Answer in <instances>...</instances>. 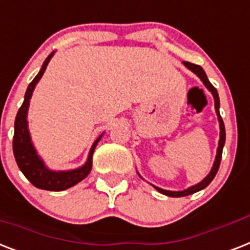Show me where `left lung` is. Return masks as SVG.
Instances as JSON below:
<instances>
[{
	"instance_id": "1",
	"label": "left lung",
	"mask_w": 250,
	"mask_h": 250,
	"mask_svg": "<svg viewBox=\"0 0 250 250\" xmlns=\"http://www.w3.org/2000/svg\"><path fill=\"white\" fill-rule=\"evenodd\" d=\"M184 64L188 66L190 70L195 73L196 76L199 78L202 79L203 83L206 84V87L210 92L213 93V97H214V106H216V113L218 115V121H220V128H221V136H220V143H218V149H217V157H216V162L213 164V168L210 173L207 176L202 182H199L198 185L195 186H191V188H188V190H184V191H168V190H163V188H155L159 192L164 194V195H168V196H176V198H180V196H186V195H190V194H194L196 191H200L203 190L204 188H207L208 185L212 182V180L216 176L217 171H218V168H220V164H221V158H222V150H224V145H225V139H226V132H225V125H224V121L221 118L220 115V97H218V92H217L216 87L213 86L212 83L209 82V79L207 78V74L206 72L203 70V68L200 65H196V64H192V62H184Z\"/></svg>"
}]
</instances>
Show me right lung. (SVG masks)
<instances>
[{
  "label": "right lung",
  "mask_w": 250,
  "mask_h": 250,
  "mask_svg": "<svg viewBox=\"0 0 250 250\" xmlns=\"http://www.w3.org/2000/svg\"><path fill=\"white\" fill-rule=\"evenodd\" d=\"M54 52L48 55L47 59L44 60L43 65L41 68L36 78L29 83L28 90L24 96V103L20 106L18 114L15 118V132H14L13 139V150L14 157H15L18 167L23 174L30 181V184L42 190H48V191H62L68 188H72L79 181H82L83 178L86 177L87 174L90 173L91 168H92V154L95 150L97 141L100 137L95 141L92 145V149L88 155V160L83 167L74 169V171L68 172H51L48 171L47 168L44 167L43 162L38 158L36 154V150L33 149V145L30 143L29 132L26 127V113H28V106H29V100L32 97L34 87L43 76L46 66H47L50 59L52 58Z\"/></svg>",
  "instance_id": "1"
}]
</instances>
